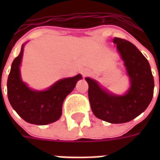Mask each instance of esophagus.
<instances>
[{"instance_id": "1", "label": "esophagus", "mask_w": 160, "mask_h": 160, "mask_svg": "<svg viewBox=\"0 0 160 160\" xmlns=\"http://www.w3.org/2000/svg\"><path fill=\"white\" fill-rule=\"evenodd\" d=\"M90 70H86V69H85V70H82V75L83 76H87V75H90Z\"/></svg>"}]
</instances>
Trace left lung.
<instances>
[{
    "label": "left lung",
    "instance_id": "obj_1",
    "mask_svg": "<svg viewBox=\"0 0 160 160\" xmlns=\"http://www.w3.org/2000/svg\"><path fill=\"white\" fill-rule=\"evenodd\" d=\"M118 51L126 66L130 88L124 95H111L102 90L95 80L85 78L88 95L95 116L111 124L126 123L144 112L154 95V81L148 60L131 42L114 37Z\"/></svg>",
    "mask_w": 160,
    "mask_h": 160
}]
</instances>
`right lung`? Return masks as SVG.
<instances>
[{"mask_svg":"<svg viewBox=\"0 0 160 160\" xmlns=\"http://www.w3.org/2000/svg\"><path fill=\"white\" fill-rule=\"evenodd\" d=\"M23 55L21 53L12 62L7 80L9 102L16 112L30 124L45 125L60 119L62 104L65 97L75 88L81 75L63 79L45 91H36L22 82L20 75V65Z\"/></svg>","mask_w":160,"mask_h":160,"instance_id":"add662e5","label":"right lung"}]
</instances>
